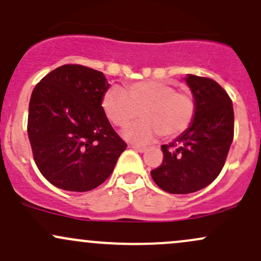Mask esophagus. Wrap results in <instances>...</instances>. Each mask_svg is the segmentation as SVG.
Returning a JSON list of instances; mask_svg holds the SVG:
<instances>
[{
  "label": "esophagus",
  "mask_w": 261,
  "mask_h": 261,
  "mask_svg": "<svg viewBox=\"0 0 261 261\" xmlns=\"http://www.w3.org/2000/svg\"><path fill=\"white\" fill-rule=\"evenodd\" d=\"M129 148L134 149V150H137V151H139V153H144V151L146 150L144 146H139V145H134V144H130Z\"/></svg>",
  "instance_id": "34e87169"
}]
</instances>
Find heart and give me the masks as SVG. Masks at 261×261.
<instances>
[{
	"instance_id": "obj_1",
	"label": "heart",
	"mask_w": 261,
	"mask_h": 261,
	"mask_svg": "<svg viewBox=\"0 0 261 261\" xmlns=\"http://www.w3.org/2000/svg\"><path fill=\"white\" fill-rule=\"evenodd\" d=\"M102 108L107 118L117 127H125V138L137 144H145L158 134L176 138L189 129L196 115L195 99L189 92L177 91L168 81L146 80L129 84L127 90L110 87L102 97Z\"/></svg>"
}]
</instances>
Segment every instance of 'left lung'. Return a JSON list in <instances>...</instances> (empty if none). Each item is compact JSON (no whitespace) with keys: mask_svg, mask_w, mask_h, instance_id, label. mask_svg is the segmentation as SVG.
Listing matches in <instances>:
<instances>
[{"mask_svg":"<svg viewBox=\"0 0 261 261\" xmlns=\"http://www.w3.org/2000/svg\"><path fill=\"white\" fill-rule=\"evenodd\" d=\"M186 83L195 97L196 115L189 129L162 145L163 163L150 174L169 194L196 192L216 180L223 169L234 137L232 99L210 77L189 75Z\"/></svg>","mask_w":261,"mask_h":261,"instance_id":"obj_1","label":"left lung"}]
</instances>
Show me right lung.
Returning a JSON list of instances; mask_svg holds the SVG:
<instances>
[{
  "label": "right lung",
  "mask_w": 261,
  "mask_h": 261,
  "mask_svg": "<svg viewBox=\"0 0 261 261\" xmlns=\"http://www.w3.org/2000/svg\"><path fill=\"white\" fill-rule=\"evenodd\" d=\"M103 72L66 64L45 75L29 101L28 137L36 165L66 191L96 189L112 174L127 148L108 121Z\"/></svg>",
  "instance_id": "1"
}]
</instances>
